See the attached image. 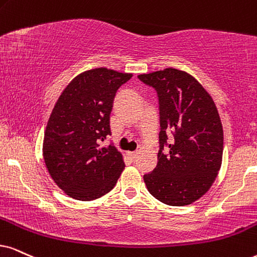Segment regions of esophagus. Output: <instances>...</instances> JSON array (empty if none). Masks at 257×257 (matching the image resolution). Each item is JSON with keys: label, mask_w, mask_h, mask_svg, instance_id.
Segmentation results:
<instances>
[{"label": "esophagus", "mask_w": 257, "mask_h": 257, "mask_svg": "<svg viewBox=\"0 0 257 257\" xmlns=\"http://www.w3.org/2000/svg\"><path fill=\"white\" fill-rule=\"evenodd\" d=\"M126 155H128V158L131 159L132 161H135L136 158H138V153L136 152H128V154Z\"/></svg>", "instance_id": "obj_1"}]
</instances>
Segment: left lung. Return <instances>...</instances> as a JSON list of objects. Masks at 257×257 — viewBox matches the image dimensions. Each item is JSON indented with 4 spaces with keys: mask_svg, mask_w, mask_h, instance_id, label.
<instances>
[{
    "mask_svg": "<svg viewBox=\"0 0 257 257\" xmlns=\"http://www.w3.org/2000/svg\"><path fill=\"white\" fill-rule=\"evenodd\" d=\"M138 77L157 91L160 113L158 165L144 175L146 186L167 205L192 204L209 191L222 165L218 110L201 84L185 71L170 67ZM170 132L174 138L168 142Z\"/></svg>",
    "mask_w": 257,
    "mask_h": 257,
    "instance_id": "8db88e82",
    "label": "left lung"
}]
</instances>
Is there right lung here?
Wrapping results in <instances>:
<instances>
[{"label":"right lung","instance_id":"obj_1","mask_svg":"<svg viewBox=\"0 0 257 257\" xmlns=\"http://www.w3.org/2000/svg\"><path fill=\"white\" fill-rule=\"evenodd\" d=\"M132 73L99 67L78 74L54 105L44 136L48 173L67 196L90 201L112 190L124 162L113 145L100 147L110 132L116 92Z\"/></svg>","mask_w":257,"mask_h":257}]
</instances>
